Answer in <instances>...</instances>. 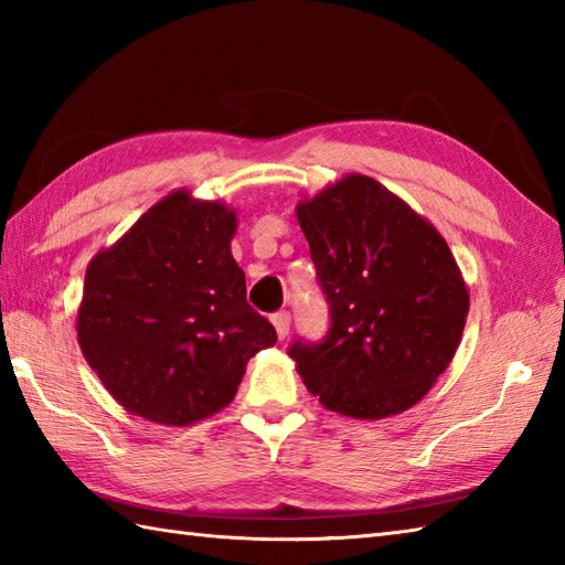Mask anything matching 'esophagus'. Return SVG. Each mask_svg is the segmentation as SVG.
Returning a JSON list of instances; mask_svg holds the SVG:
<instances>
[{
  "label": "esophagus",
  "mask_w": 565,
  "mask_h": 565,
  "mask_svg": "<svg viewBox=\"0 0 565 565\" xmlns=\"http://www.w3.org/2000/svg\"><path fill=\"white\" fill-rule=\"evenodd\" d=\"M271 322L276 328V334H279V340L289 338V330H291V313H289V310H279V313H274Z\"/></svg>",
  "instance_id": "esophagus-1"
}]
</instances>
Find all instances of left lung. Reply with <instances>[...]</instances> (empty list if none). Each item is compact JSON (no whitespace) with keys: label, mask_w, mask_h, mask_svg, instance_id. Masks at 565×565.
<instances>
[{"label":"left lung","mask_w":565,"mask_h":565,"mask_svg":"<svg viewBox=\"0 0 565 565\" xmlns=\"http://www.w3.org/2000/svg\"><path fill=\"white\" fill-rule=\"evenodd\" d=\"M296 213L330 306L326 338L289 347L306 388L359 419L407 411L449 366L466 326L468 291L449 245L364 174Z\"/></svg>","instance_id":"8db88e82"}]
</instances>
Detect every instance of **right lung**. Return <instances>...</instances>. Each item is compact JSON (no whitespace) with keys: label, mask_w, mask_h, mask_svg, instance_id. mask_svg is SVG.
Instances as JSON below:
<instances>
[{"label":"right lung","mask_w":565,"mask_h":565,"mask_svg":"<svg viewBox=\"0 0 565 565\" xmlns=\"http://www.w3.org/2000/svg\"><path fill=\"white\" fill-rule=\"evenodd\" d=\"M235 213L174 191L84 276L82 354L128 413L184 427L235 398L249 356L276 342L231 252Z\"/></svg>","instance_id":"right-lung-1"}]
</instances>
